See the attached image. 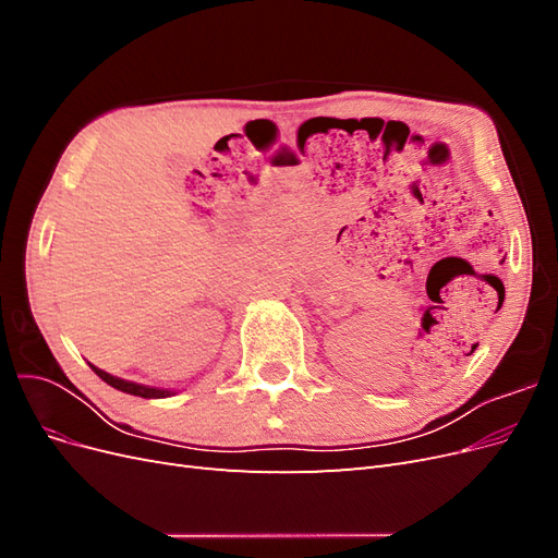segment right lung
<instances>
[{
  "label": "right lung",
  "mask_w": 558,
  "mask_h": 558,
  "mask_svg": "<svg viewBox=\"0 0 558 558\" xmlns=\"http://www.w3.org/2000/svg\"><path fill=\"white\" fill-rule=\"evenodd\" d=\"M90 367H93V373H95L99 379L107 381V384L113 386V388H118V391L130 393V396H140V398H170V396L177 393V391H170V388L146 386V384H137V381H128V379H121V377H113V375L105 373V369L95 367L93 363H90Z\"/></svg>",
  "instance_id": "1"
}]
</instances>
